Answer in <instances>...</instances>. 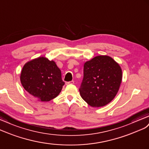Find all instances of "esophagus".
<instances>
[{"mask_svg":"<svg viewBox=\"0 0 149 149\" xmlns=\"http://www.w3.org/2000/svg\"><path fill=\"white\" fill-rule=\"evenodd\" d=\"M74 84V81H69V82H65V84H66V85H68V84Z\"/></svg>","mask_w":149,"mask_h":149,"instance_id":"1","label":"esophagus"}]
</instances>
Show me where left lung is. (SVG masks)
Returning <instances> with one entry per match:
<instances>
[{
  "mask_svg": "<svg viewBox=\"0 0 149 149\" xmlns=\"http://www.w3.org/2000/svg\"><path fill=\"white\" fill-rule=\"evenodd\" d=\"M122 79L119 64L106 55L94 57L84 65L80 94L92 107H101L115 97Z\"/></svg>",
  "mask_w": 149,
  "mask_h": 149,
  "instance_id": "left-lung-1",
  "label": "left lung"
}]
</instances>
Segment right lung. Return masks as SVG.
Listing matches in <instances>:
<instances>
[{"instance_id":"obj_1","label":"right lung","mask_w":149,"mask_h":149,"mask_svg":"<svg viewBox=\"0 0 149 149\" xmlns=\"http://www.w3.org/2000/svg\"><path fill=\"white\" fill-rule=\"evenodd\" d=\"M20 79L24 89L41 101L47 102L56 97L65 84L55 62L45 57L26 63Z\"/></svg>"}]
</instances>
